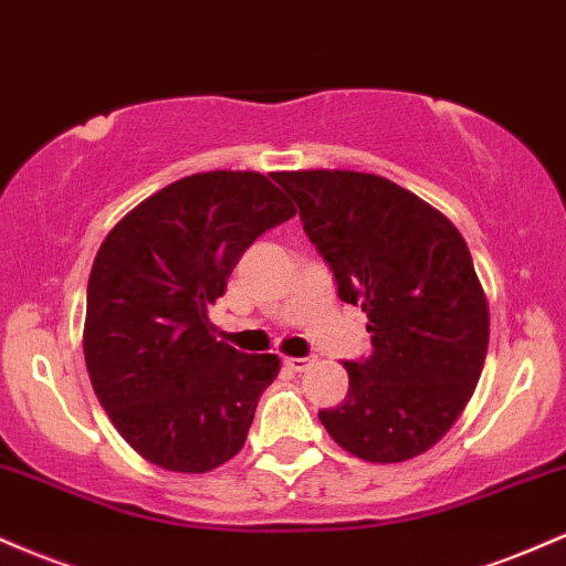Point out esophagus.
<instances>
[{
	"instance_id": "obj_1",
	"label": "esophagus",
	"mask_w": 566,
	"mask_h": 566,
	"mask_svg": "<svg viewBox=\"0 0 566 566\" xmlns=\"http://www.w3.org/2000/svg\"><path fill=\"white\" fill-rule=\"evenodd\" d=\"M285 366L291 371H307L310 366H315V358H285Z\"/></svg>"
}]
</instances>
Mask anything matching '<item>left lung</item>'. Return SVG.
I'll return each instance as SVG.
<instances>
[{
    "mask_svg": "<svg viewBox=\"0 0 566 566\" xmlns=\"http://www.w3.org/2000/svg\"><path fill=\"white\" fill-rule=\"evenodd\" d=\"M332 266L339 300L368 317L374 353L345 360L350 387L321 422L345 452L403 462L436 447L479 385L489 302L465 238L390 179L358 170L272 174Z\"/></svg>",
    "mask_w": 566,
    "mask_h": 566,
    "instance_id": "left-lung-1",
    "label": "left lung"
}]
</instances>
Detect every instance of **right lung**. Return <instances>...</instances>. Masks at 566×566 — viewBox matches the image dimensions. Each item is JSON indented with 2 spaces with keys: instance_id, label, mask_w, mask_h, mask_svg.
I'll use <instances>...</instances> for the list:
<instances>
[{
  "instance_id": "1",
  "label": "right lung",
  "mask_w": 566,
  "mask_h": 566,
  "mask_svg": "<svg viewBox=\"0 0 566 566\" xmlns=\"http://www.w3.org/2000/svg\"><path fill=\"white\" fill-rule=\"evenodd\" d=\"M294 213L256 170H208L138 202L101 243L85 366L117 433L151 465L208 473L243 449L281 358L216 339L208 307L253 240Z\"/></svg>"
}]
</instances>
